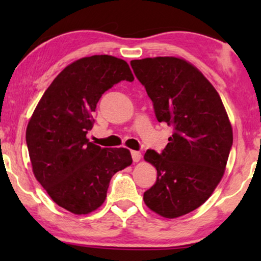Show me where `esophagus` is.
Masks as SVG:
<instances>
[{
    "mask_svg": "<svg viewBox=\"0 0 261 261\" xmlns=\"http://www.w3.org/2000/svg\"><path fill=\"white\" fill-rule=\"evenodd\" d=\"M132 158H133L134 163H138L141 159V153L138 151H132Z\"/></svg>",
    "mask_w": 261,
    "mask_h": 261,
    "instance_id": "34e87169",
    "label": "esophagus"
}]
</instances>
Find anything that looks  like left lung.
Masks as SVG:
<instances>
[{"mask_svg": "<svg viewBox=\"0 0 261 261\" xmlns=\"http://www.w3.org/2000/svg\"><path fill=\"white\" fill-rule=\"evenodd\" d=\"M130 66L152 99L159 122L173 127L162 153L147 149L145 160L156 180L144 192L145 204L166 217L201 206L226 170L233 129L219 92L198 69L176 57L132 60Z\"/></svg>", "mask_w": 261, "mask_h": 261, "instance_id": "8db88e82", "label": "left lung"}]
</instances>
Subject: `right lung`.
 Listing matches in <instances>:
<instances>
[{"label":"right lung","mask_w":261,"mask_h":261,"mask_svg":"<svg viewBox=\"0 0 261 261\" xmlns=\"http://www.w3.org/2000/svg\"><path fill=\"white\" fill-rule=\"evenodd\" d=\"M121 81H134L124 60L108 55L78 59L55 78L28 122L35 178L53 202L76 215L99 208L112 177L133 162L127 148H102L87 139L99 98Z\"/></svg>","instance_id":"obj_1"}]
</instances>
